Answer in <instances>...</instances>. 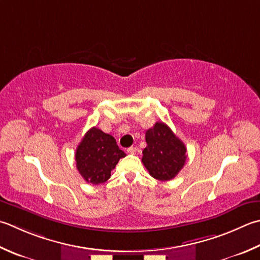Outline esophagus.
<instances>
[{"instance_id": "esophagus-1", "label": "esophagus", "mask_w": 260, "mask_h": 260, "mask_svg": "<svg viewBox=\"0 0 260 260\" xmlns=\"http://www.w3.org/2000/svg\"><path fill=\"white\" fill-rule=\"evenodd\" d=\"M136 152H137V147H135V146H132L127 149V153H129V154H136Z\"/></svg>"}]
</instances>
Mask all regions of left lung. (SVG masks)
<instances>
[{"label": "left lung", "mask_w": 260, "mask_h": 260, "mask_svg": "<svg viewBox=\"0 0 260 260\" xmlns=\"http://www.w3.org/2000/svg\"><path fill=\"white\" fill-rule=\"evenodd\" d=\"M145 141L142 162L150 175L160 181L174 179L185 166V144L162 121L146 131Z\"/></svg>", "instance_id": "obj_1"}]
</instances>
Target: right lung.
<instances>
[{
  "instance_id": "right-lung-1",
  "label": "right lung",
  "mask_w": 260,
  "mask_h": 260,
  "mask_svg": "<svg viewBox=\"0 0 260 260\" xmlns=\"http://www.w3.org/2000/svg\"><path fill=\"white\" fill-rule=\"evenodd\" d=\"M125 155L113 136L92 127L76 147V168L86 182L99 185L109 179L111 170Z\"/></svg>"
}]
</instances>
